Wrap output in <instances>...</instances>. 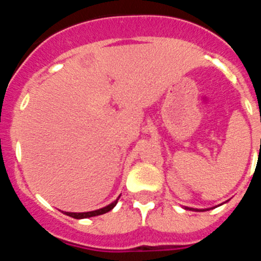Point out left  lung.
Segmentation results:
<instances>
[{
	"mask_svg": "<svg viewBox=\"0 0 261 261\" xmlns=\"http://www.w3.org/2000/svg\"><path fill=\"white\" fill-rule=\"evenodd\" d=\"M186 209H190V208H186ZM192 211H193V209H192ZM195 211H197V209H195Z\"/></svg>",
	"mask_w": 261,
	"mask_h": 261,
	"instance_id": "1",
	"label": "left lung"
}]
</instances>
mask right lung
<instances>
[{
	"mask_svg": "<svg viewBox=\"0 0 261 261\" xmlns=\"http://www.w3.org/2000/svg\"><path fill=\"white\" fill-rule=\"evenodd\" d=\"M117 200L119 199H116L114 202H112V204L107 205V206H105V208L98 209V211L85 212V213H70V212H65V214L69 217H73V218H77V220H80V218H89V217L100 216V214H105V213H107V212H110L111 209H114L115 205L117 204Z\"/></svg>",
	"mask_w": 261,
	"mask_h": 261,
	"instance_id": "right-lung-1",
	"label": "right lung"
}]
</instances>
